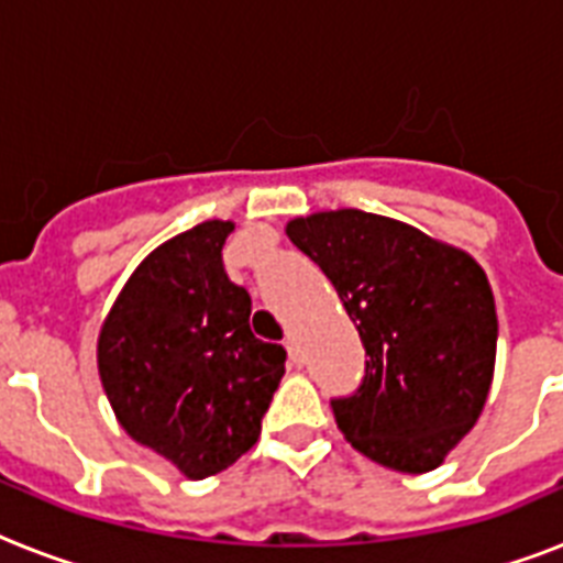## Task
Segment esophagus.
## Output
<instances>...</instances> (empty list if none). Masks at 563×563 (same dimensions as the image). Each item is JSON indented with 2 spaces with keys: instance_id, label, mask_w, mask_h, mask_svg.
Listing matches in <instances>:
<instances>
[{
  "instance_id": "1",
  "label": "esophagus",
  "mask_w": 563,
  "mask_h": 563,
  "mask_svg": "<svg viewBox=\"0 0 563 563\" xmlns=\"http://www.w3.org/2000/svg\"><path fill=\"white\" fill-rule=\"evenodd\" d=\"M283 344H286V353H289L291 365H303V353H300L298 342H295V339H291V335H289V339H286V342H283Z\"/></svg>"
}]
</instances>
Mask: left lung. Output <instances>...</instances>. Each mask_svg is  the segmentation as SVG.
I'll list each match as a JSON object with an SVG mask.
<instances>
[{
  "instance_id": "obj_1",
  "label": "left lung",
  "mask_w": 563,
  "mask_h": 563,
  "mask_svg": "<svg viewBox=\"0 0 563 563\" xmlns=\"http://www.w3.org/2000/svg\"><path fill=\"white\" fill-rule=\"evenodd\" d=\"M286 233L330 277L368 356L360 388L330 400L344 438L391 471L438 467L494 376L497 309L479 263L362 210L316 212Z\"/></svg>"
}]
</instances>
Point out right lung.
Returning a JSON list of instances; mask_svg holds the SVG:
<instances>
[{
	"label": "right lung",
	"instance_id": "1",
	"mask_svg": "<svg viewBox=\"0 0 563 563\" xmlns=\"http://www.w3.org/2000/svg\"><path fill=\"white\" fill-rule=\"evenodd\" d=\"M230 221H203L145 256L99 335L119 423L184 476L224 471L260 438L286 351L251 333V295L221 263Z\"/></svg>",
	"mask_w": 563,
	"mask_h": 563
}]
</instances>
